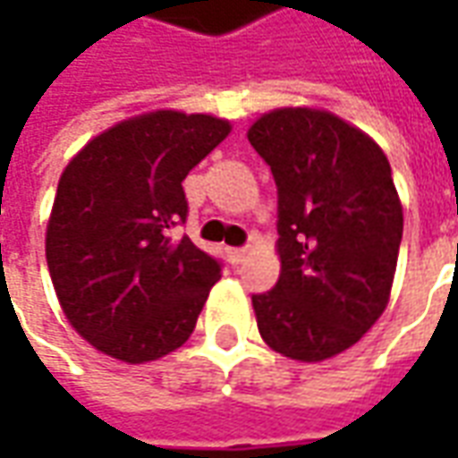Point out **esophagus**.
Segmentation results:
<instances>
[{
    "label": "esophagus",
    "mask_w": 458,
    "mask_h": 458,
    "mask_svg": "<svg viewBox=\"0 0 458 458\" xmlns=\"http://www.w3.org/2000/svg\"><path fill=\"white\" fill-rule=\"evenodd\" d=\"M228 255H230V259L235 262V265H240V262H245V259H248L250 250L248 248H233V250H228Z\"/></svg>",
    "instance_id": "esophagus-1"
}]
</instances>
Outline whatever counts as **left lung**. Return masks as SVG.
I'll return each instance as SVG.
<instances>
[{
  "label": "left lung",
  "mask_w": 458,
  "mask_h": 458,
  "mask_svg": "<svg viewBox=\"0 0 458 458\" xmlns=\"http://www.w3.org/2000/svg\"><path fill=\"white\" fill-rule=\"evenodd\" d=\"M279 193V279L255 294L262 341L299 363L358 344L390 301L403 203L380 144L318 107H277L250 124Z\"/></svg>",
  "instance_id": "1"
}]
</instances>
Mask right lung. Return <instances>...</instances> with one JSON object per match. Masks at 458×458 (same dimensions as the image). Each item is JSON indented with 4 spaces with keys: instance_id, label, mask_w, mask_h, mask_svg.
<instances>
[{
    "instance_id": "right-lung-1",
    "label": "right lung",
    "mask_w": 458,
    "mask_h": 458,
    "mask_svg": "<svg viewBox=\"0 0 458 458\" xmlns=\"http://www.w3.org/2000/svg\"><path fill=\"white\" fill-rule=\"evenodd\" d=\"M203 113L151 110L113 124L68 161L46 225V262L68 324L122 363L189 341L220 265L171 228L181 181L230 134Z\"/></svg>"
}]
</instances>
